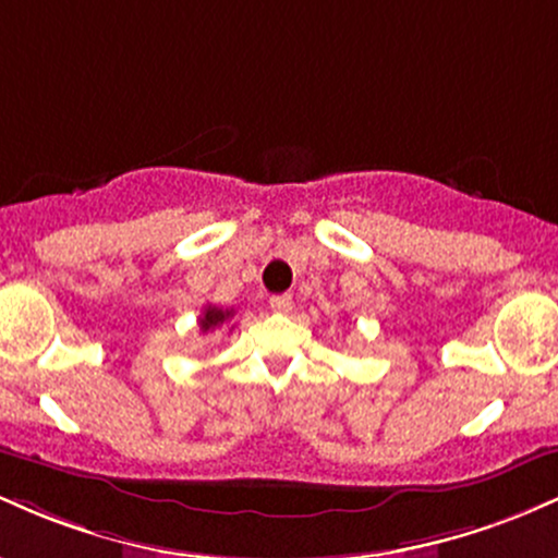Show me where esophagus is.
<instances>
[{"label": "esophagus", "instance_id": "34e87169", "mask_svg": "<svg viewBox=\"0 0 558 558\" xmlns=\"http://www.w3.org/2000/svg\"><path fill=\"white\" fill-rule=\"evenodd\" d=\"M270 310L278 312V315H288L293 310V299L288 293H280V296L270 299Z\"/></svg>", "mask_w": 558, "mask_h": 558}]
</instances>
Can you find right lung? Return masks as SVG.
I'll use <instances>...</instances> for the list:
<instances>
[{"label":"right lung","mask_w":558,"mask_h":558,"mask_svg":"<svg viewBox=\"0 0 558 558\" xmlns=\"http://www.w3.org/2000/svg\"><path fill=\"white\" fill-rule=\"evenodd\" d=\"M233 317V310H220V306H204V315L198 317V328L202 332H209L215 328H220V325H226L228 319Z\"/></svg>","instance_id":"right-lung-1"}]
</instances>
